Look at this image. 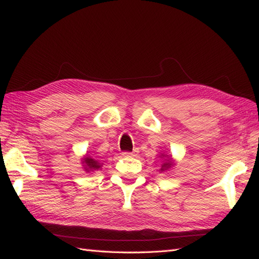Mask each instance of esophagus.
Listing matches in <instances>:
<instances>
[{"mask_svg": "<svg viewBox=\"0 0 259 259\" xmlns=\"http://www.w3.org/2000/svg\"><path fill=\"white\" fill-rule=\"evenodd\" d=\"M137 153H138V150L135 149L134 151H124V152H122V156L123 157H135V156H137Z\"/></svg>", "mask_w": 259, "mask_h": 259, "instance_id": "1", "label": "esophagus"}]
</instances>
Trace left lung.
<instances>
[{
  "mask_svg": "<svg viewBox=\"0 0 259 259\" xmlns=\"http://www.w3.org/2000/svg\"><path fill=\"white\" fill-rule=\"evenodd\" d=\"M163 157V156H162ZM172 167V162L170 161V160H167V161H164L163 163H162V166H161V171H163V170H167V169H169V168H171Z\"/></svg>",
  "mask_w": 259,
  "mask_h": 259,
  "instance_id": "left-lung-1",
  "label": "left lung"
}]
</instances>
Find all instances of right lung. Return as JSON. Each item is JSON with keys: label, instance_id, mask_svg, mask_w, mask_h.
Here are the masks:
<instances>
[{"label": "right lung", "instance_id": "right-lung-1", "mask_svg": "<svg viewBox=\"0 0 259 259\" xmlns=\"http://www.w3.org/2000/svg\"><path fill=\"white\" fill-rule=\"evenodd\" d=\"M83 163L85 164L84 169L85 171H95V170H98L99 168L101 167V162H99L96 159H92L90 157H85L83 159Z\"/></svg>", "mask_w": 259, "mask_h": 259}]
</instances>
